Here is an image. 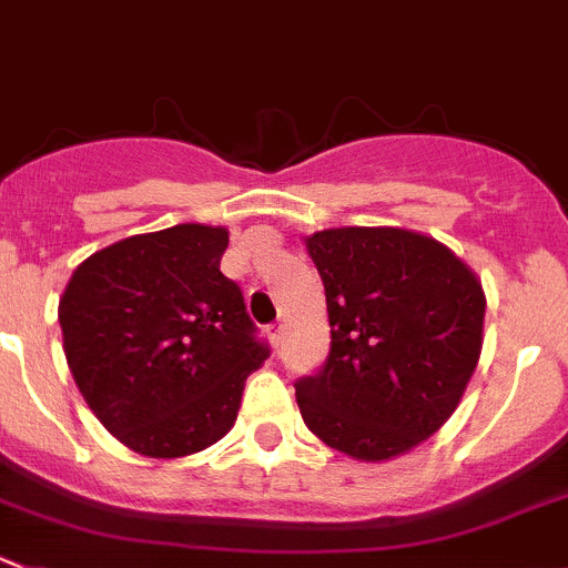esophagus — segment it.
Returning a JSON list of instances; mask_svg holds the SVG:
<instances>
[{"label":"esophagus","mask_w":568,"mask_h":568,"mask_svg":"<svg viewBox=\"0 0 568 568\" xmlns=\"http://www.w3.org/2000/svg\"><path fill=\"white\" fill-rule=\"evenodd\" d=\"M266 336H268V342H272V347H280V344H283V327L268 325Z\"/></svg>","instance_id":"1"}]
</instances>
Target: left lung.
Wrapping results in <instances>:
<instances>
[{"label":"left lung","mask_w":568,"mask_h":568,"mask_svg":"<svg viewBox=\"0 0 568 568\" xmlns=\"http://www.w3.org/2000/svg\"><path fill=\"white\" fill-rule=\"evenodd\" d=\"M325 283L331 356L296 381L305 426L358 463H386L457 412L481 356L485 288L437 237L400 226L305 235Z\"/></svg>","instance_id":"obj_1"}]
</instances>
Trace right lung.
I'll list each match as a JSON object with an SVG mask.
<instances>
[{"instance_id": "right-lung-1", "label": "right lung", "mask_w": 568, "mask_h": 568, "mask_svg": "<svg viewBox=\"0 0 568 568\" xmlns=\"http://www.w3.org/2000/svg\"><path fill=\"white\" fill-rule=\"evenodd\" d=\"M226 226L176 224L111 243L72 272L63 356L105 432L151 459L199 454L237 420L266 362L243 294L221 274Z\"/></svg>"}]
</instances>
